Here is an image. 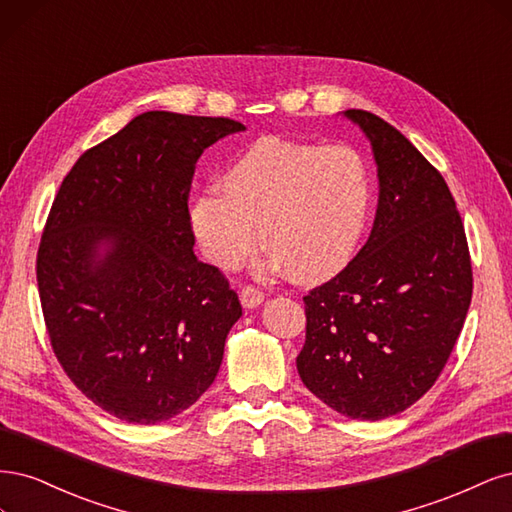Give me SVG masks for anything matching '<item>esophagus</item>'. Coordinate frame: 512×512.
Wrapping results in <instances>:
<instances>
[{
  "label": "esophagus",
  "mask_w": 512,
  "mask_h": 512,
  "mask_svg": "<svg viewBox=\"0 0 512 512\" xmlns=\"http://www.w3.org/2000/svg\"><path fill=\"white\" fill-rule=\"evenodd\" d=\"M263 298H266V295H263V291H259L253 285H246L240 291V302H242L244 308H257L263 302Z\"/></svg>",
  "instance_id": "1"
}]
</instances>
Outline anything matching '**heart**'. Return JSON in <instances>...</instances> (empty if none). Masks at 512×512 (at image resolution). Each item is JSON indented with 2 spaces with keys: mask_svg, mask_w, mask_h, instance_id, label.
Segmentation results:
<instances>
[{
  "mask_svg": "<svg viewBox=\"0 0 512 512\" xmlns=\"http://www.w3.org/2000/svg\"><path fill=\"white\" fill-rule=\"evenodd\" d=\"M221 191L197 197L191 232L208 261L234 270L263 238L270 270L323 283L353 261L368 227L374 183L353 146L261 138L221 176Z\"/></svg>",
  "mask_w": 512,
  "mask_h": 512,
  "instance_id": "1",
  "label": "heart"
}]
</instances>
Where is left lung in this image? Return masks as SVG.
<instances>
[{"mask_svg": "<svg viewBox=\"0 0 512 512\" xmlns=\"http://www.w3.org/2000/svg\"><path fill=\"white\" fill-rule=\"evenodd\" d=\"M342 114L372 146L376 219L349 266L304 298L306 342L295 364L323 404L378 421L436 383L468 315L472 266L440 172L376 114Z\"/></svg>", "mask_w": 512, "mask_h": 512, "instance_id": "left-lung-1", "label": "left lung"}]
</instances>
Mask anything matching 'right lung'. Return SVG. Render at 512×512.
Listing matches in <instances>:
<instances>
[{
    "label": "right lung",
    "mask_w": 512,
    "mask_h": 512,
    "mask_svg": "<svg viewBox=\"0 0 512 512\" xmlns=\"http://www.w3.org/2000/svg\"><path fill=\"white\" fill-rule=\"evenodd\" d=\"M244 129L144 112L59 187L36 263L46 329L70 381L121 421H168L217 378L242 306L195 257L187 200L200 155Z\"/></svg>",
    "instance_id": "1"
}]
</instances>
